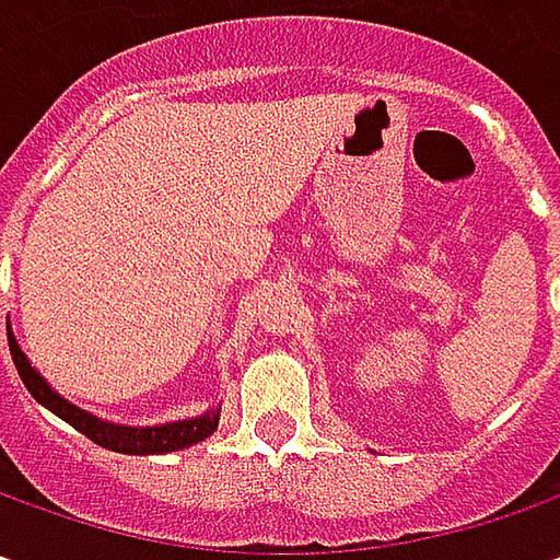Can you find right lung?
<instances>
[{
  "label": "right lung",
  "mask_w": 560,
  "mask_h": 560,
  "mask_svg": "<svg viewBox=\"0 0 560 560\" xmlns=\"http://www.w3.org/2000/svg\"><path fill=\"white\" fill-rule=\"evenodd\" d=\"M9 349L14 358V368L24 380L27 393H31L43 408H49L55 418H61L65 423H71L74 430H80L86 440H93L102 448L112 452H124V455H167V452H180L189 448L196 442L208 440L218 430L221 420V408H208L199 418L186 420H167V423H155V427H127V423H112V420L96 418L83 408L71 405L65 396H58L52 386L39 376V371L31 364V358L21 352L18 339L9 330Z\"/></svg>",
  "instance_id": "add662e5"
}]
</instances>
